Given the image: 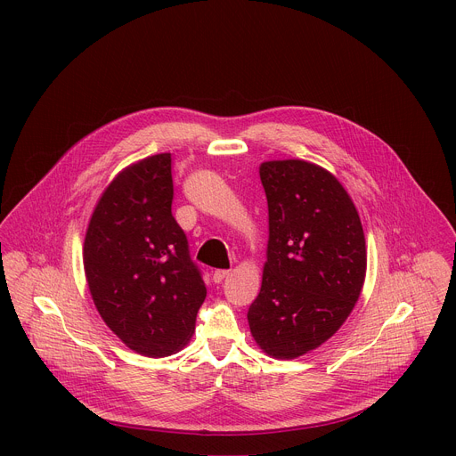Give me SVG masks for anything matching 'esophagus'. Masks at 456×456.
Segmentation results:
<instances>
[{"mask_svg":"<svg viewBox=\"0 0 456 456\" xmlns=\"http://www.w3.org/2000/svg\"><path fill=\"white\" fill-rule=\"evenodd\" d=\"M227 276H229V271H215L213 280H215V283H222Z\"/></svg>","mask_w":456,"mask_h":456,"instance_id":"1","label":"esophagus"}]
</instances>
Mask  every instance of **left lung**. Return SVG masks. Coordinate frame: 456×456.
I'll list each match as a JSON object with an SVG mask.
<instances>
[{"mask_svg": "<svg viewBox=\"0 0 456 456\" xmlns=\"http://www.w3.org/2000/svg\"><path fill=\"white\" fill-rule=\"evenodd\" d=\"M259 178L269 243L247 319L267 355L296 359L329 341L354 310L366 276L364 232L350 194L324 167L269 160Z\"/></svg>", "mask_w": 456, "mask_h": 456, "instance_id": "left-lung-1", "label": "left lung"}]
</instances>
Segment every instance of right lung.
Instances as JSON below:
<instances>
[{"instance_id":"1","label":"right lung","mask_w":456,"mask_h":456,"mask_svg":"<svg viewBox=\"0 0 456 456\" xmlns=\"http://www.w3.org/2000/svg\"><path fill=\"white\" fill-rule=\"evenodd\" d=\"M171 153L124 167L92 213L83 264L108 329L146 357L182 350L208 289L171 215Z\"/></svg>"}]
</instances>
